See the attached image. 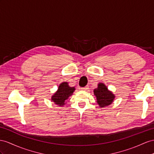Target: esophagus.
Returning <instances> with one entry per match:
<instances>
[{
	"label": "esophagus",
	"instance_id": "1",
	"mask_svg": "<svg viewBox=\"0 0 154 154\" xmlns=\"http://www.w3.org/2000/svg\"><path fill=\"white\" fill-rule=\"evenodd\" d=\"M88 86H85V87L81 88V90H88Z\"/></svg>",
	"mask_w": 154,
	"mask_h": 154
}]
</instances>
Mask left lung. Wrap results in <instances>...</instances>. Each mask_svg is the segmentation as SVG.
Here are the masks:
<instances>
[{"mask_svg":"<svg viewBox=\"0 0 154 154\" xmlns=\"http://www.w3.org/2000/svg\"><path fill=\"white\" fill-rule=\"evenodd\" d=\"M94 95L96 97L97 103L100 107H105L111 105L115 98V94L108 90L105 84L100 82L97 88L94 90Z\"/></svg>","mask_w":154,"mask_h":154,"instance_id":"left-lung-1","label":"left lung"}]
</instances>
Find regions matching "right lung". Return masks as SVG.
<instances>
[{
    "mask_svg": "<svg viewBox=\"0 0 154 154\" xmlns=\"http://www.w3.org/2000/svg\"><path fill=\"white\" fill-rule=\"evenodd\" d=\"M75 90V87H71L68 82H63L58 86L57 91L51 97V101L60 107L64 106L66 104V101L72 95Z\"/></svg>",
    "mask_w": 154,
    "mask_h": 154,
    "instance_id": "obj_1",
    "label": "right lung"
}]
</instances>
